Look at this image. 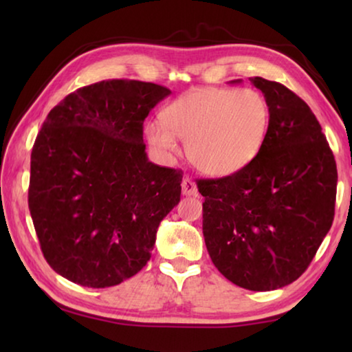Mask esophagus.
Masks as SVG:
<instances>
[{"instance_id":"esophagus-1","label":"esophagus","mask_w":352,"mask_h":352,"mask_svg":"<svg viewBox=\"0 0 352 352\" xmlns=\"http://www.w3.org/2000/svg\"><path fill=\"white\" fill-rule=\"evenodd\" d=\"M182 192H183V195H186V197H190V195L197 194V186H195V183L190 180L189 177H184L183 178V182H182Z\"/></svg>"}]
</instances>
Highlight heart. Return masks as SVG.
I'll use <instances>...</instances> for the list:
<instances>
[{
  "mask_svg": "<svg viewBox=\"0 0 352 352\" xmlns=\"http://www.w3.org/2000/svg\"><path fill=\"white\" fill-rule=\"evenodd\" d=\"M162 122L144 129L155 151L170 157L178 138L201 174L230 177L258 157L269 133L270 109L253 88H197L166 107Z\"/></svg>",
  "mask_w": 352,
  "mask_h": 352,
  "instance_id": "heart-1",
  "label": "heart"
}]
</instances>
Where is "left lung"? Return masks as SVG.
<instances>
[{
    "instance_id": "left-lung-1",
    "label": "left lung",
    "mask_w": 352,
    "mask_h": 352,
    "mask_svg": "<svg viewBox=\"0 0 352 352\" xmlns=\"http://www.w3.org/2000/svg\"><path fill=\"white\" fill-rule=\"evenodd\" d=\"M250 82L269 102L264 146L245 169L197 188L212 264L239 287L267 292L300 278L331 230L337 166L305 100L278 82Z\"/></svg>"
}]
</instances>
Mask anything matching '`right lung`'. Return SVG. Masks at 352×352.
Returning a JSON list of instances; mask_svg holds the SVG:
<instances>
[{
    "mask_svg": "<svg viewBox=\"0 0 352 352\" xmlns=\"http://www.w3.org/2000/svg\"><path fill=\"white\" fill-rule=\"evenodd\" d=\"M170 90L102 80L50 111L31 155L29 211L58 275L104 289L151 259L160 222L178 205L180 170L148 162L142 124Z\"/></svg>",
    "mask_w": 352,
    "mask_h": 352,
    "instance_id": "right-lung-1",
    "label": "right lung"
}]
</instances>
